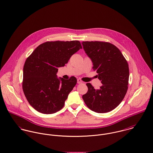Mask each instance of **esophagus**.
Listing matches in <instances>:
<instances>
[{
  "mask_svg": "<svg viewBox=\"0 0 153 153\" xmlns=\"http://www.w3.org/2000/svg\"><path fill=\"white\" fill-rule=\"evenodd\" d=\"M77 83H78V84H81V83H82V81L81 80V79H78L77 80Z\"/></svg>",
  "mask_w": 153,
  "mask_h": 153,
  "instance_id": "34e87169",
  "label": "esophagus"
}]
</instances>
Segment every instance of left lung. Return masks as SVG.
I'll return each instance as SVG.
<instances>
[{"label":"left lung","instance_id":"1","mask_svg":"<svg viewBox=\"0 0 153 153\" xmlns=\"http://www.w3.org/2000/svg\"><path fill=\"white\" fill-rule=\"evenodd\" d=\"M83 49L91 59L102 85L95 89L86 83L88 91L82 96L91 111L106 113L115 109L123 100L128 89L129 68L119 49L108 42H83Z\"/></svg>","mask_w":153,"mask_h":153}]
</instances>
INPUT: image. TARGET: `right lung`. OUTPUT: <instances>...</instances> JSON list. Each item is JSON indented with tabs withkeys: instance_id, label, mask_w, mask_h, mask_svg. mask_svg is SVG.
I'll use <instances>...</instances> for the list:
<instances>
[{
	"instance_id": "add662e5",
	"label": "right lung",
	"mask_w": 153,
	"mask_h": 153,
	"mask_svg": "<svg viewBox=\"0 0 153 153\" xmlns=\"http://www.w3.org/2000/svg\"><path fill=\"white\" fill-rule=\"evenodd\" d=\"M81 48L78 40L45 42L26 59L22 88L29 104L37 111L52 114L64 107L77 80L75 76L58 79L56 72Z\"/></svg>"
}]
</instances>
